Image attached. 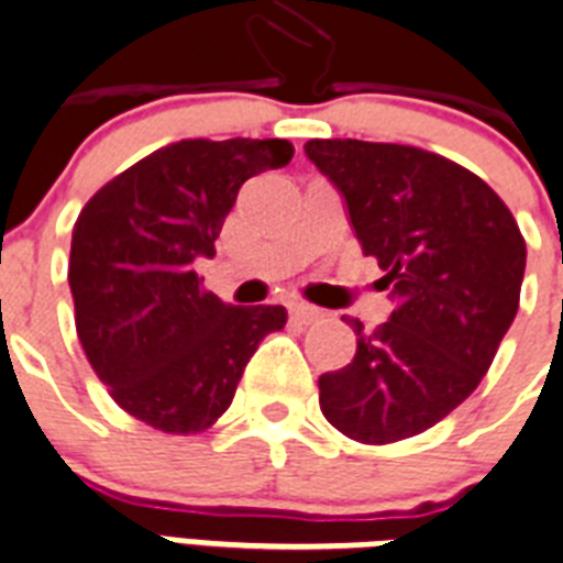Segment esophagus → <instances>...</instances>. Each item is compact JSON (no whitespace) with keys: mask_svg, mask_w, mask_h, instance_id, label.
Instances as JSON below:
<instances>
[{"mask_svg":"<svg viewBox=\"0 0 563 563\" xmlns=\"http://www.w3.org/2000/svg\"><path fill=\"white\" fill-rule=\"evenodd\" d=\"M289 314H291V320H295V323H300V325H311V323H318V320L323 318V314H320V309H314V306H303V303L289 306Z\"/></svg>","mask_w":563,"mask_h":563,"instance_id":"obj_1","label":"esophagus"}]
</instances>
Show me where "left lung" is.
<instances>
[{"label":"left lung","mask_w":563,"mask_h":563,"mask_svg":"<svg viewBox=\"0 0 563 563\" xmlns=\"http://www.w3.org/2000/svg\"><path fill=\"white\" fill-rule=\"evenodd\" d=\"M306 157L346 202L395 311L357 334L343 369L320 375V409L361 443L434 427L486 375L521 297L527 243L512 211L452 159L395 143L309 140Z\"/></svg>","instance_id":"left-lung-1"}]
</instances>
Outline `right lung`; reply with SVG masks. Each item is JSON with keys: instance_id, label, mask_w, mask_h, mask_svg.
<instances>
[{"instance_id": "1", "label": "right lung", "mask_w": 563, "mask_h": 563, "mask_svg": "<svg viewBox=\"0 0 563 563\" xmlns=\"http://www.w3.org/2000/svg\"><path fill=\"white\" fill-rule=\"evenodd\" d=\"M289 140H179L99 188L79 211L68 283L77 334L111 398L168 434L209 429L231 406L283 306H231L202 289L194 260L245 179L283 168Z\"/></svg>"}]
</instances>
